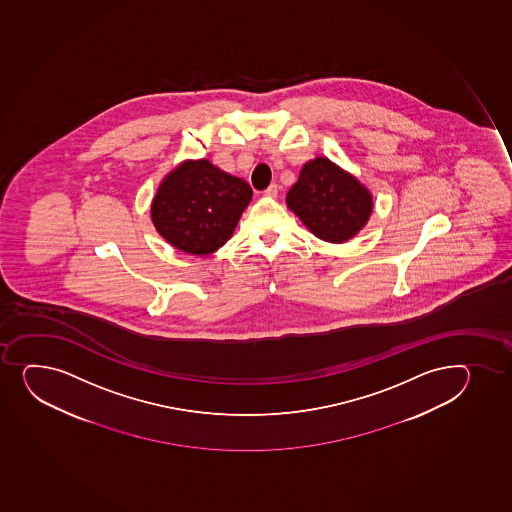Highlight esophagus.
Returning a JSON list of instances; mask_svg holds the SVG:
<instances>
[{"label": "esophagus", "mask_w": 512, "mask_h": 512, "mask_svg": "<svg viewBox=\"0 0 512 512\" xmlns=\"http://www.w3.org/2000/svg\"><path fill=\"white\" fill-rule=\"evenodd\" d=\"M280 192V185L278 183H271L268 189L264 190V195H268V197H276Z\"/></svg>", "instance_id": "esophagus-1"}]
</instances>
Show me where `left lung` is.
<instances>
[{"mask_svg": "<svg viewBox=\"0 0 512 512\" xmlns=\"http://www.w3.org/2000/svg\"><path fill=\"white\" fill-rule=\"evenodd\" d=\"M286 204L315 236L340 244L366 226L372 195L354 175L318 156L303 165Z\"/></svg>", "mask_w": 512, "mask_h": 512, "instance_id": "8db88e82", "label": "left lung"}]
</instances>
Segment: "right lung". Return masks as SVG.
I'll use <instances>...</instances> for the list:
<instances>
[{
  "label": "right lung",
  "instance_id": "right-lung-1",
  "mask_svg": "<svg viewBox=\"0 0 512 512\" xmlns=\"http://www.w3.org/2000/svg\"><path fill=\"white\" fill-rule=\"evenodd\" d=\"M253 190L209 160H187L163 178L151 202L160 236L194 256H207L231 239Z\"/></svg>",
  "mask_w": 512,
  "mask_h": 512
}]
</instances>
